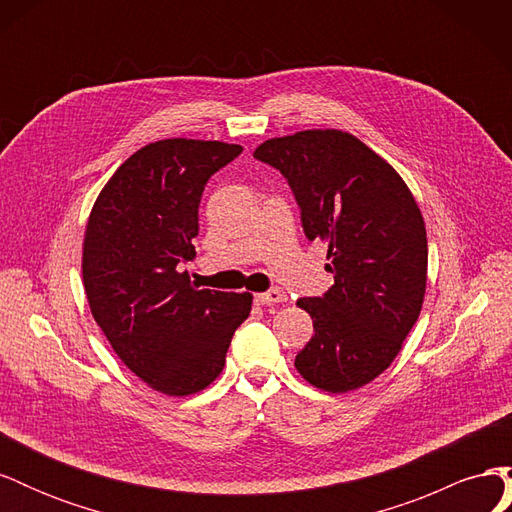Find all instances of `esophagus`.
Wrapping results in <instances>:
<instances>
[{
    "mask_svg": "<svg viewBox=\"0 0 512 512\" xmlns=\"http://www.w3.org/2000/svg\"><path fill=\"white\" fill-rule=\"evenodd\" d=\"M256 305H275V303H284L288 301V294L280 288H271L269 292H260L254 297Z\"/></svg>",
    "mask_w": 512,
    "mask_h": 512,
    "instance_id": "1",
    "label": "esophagus"
}]
</instances>
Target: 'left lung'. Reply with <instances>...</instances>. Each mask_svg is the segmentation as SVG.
<instances>
[{"instance_id": "left-lung-1", "label": "left lung", "mask_w": 512, "mask_h": 512, "mask_svg": "<svg viewBox=\"0 0 512 512\" xmlns=\"http://www.w3.org/2000/svg\"><path fill=\"white\" fill-rule=\"evenodd\" d=\"M254 158L286 177L305 237L329 245L335 284L322 297L297 301L314 320V337L294 367L316 389H359L393 363L421 314V209L397 170L342 130L269 138Z\"/></svg>"}]
</instances>
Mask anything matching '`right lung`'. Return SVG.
<instances>
[{
  "instance_id": "add662e5",
  "label": "right lung",
  "mask_w": 512,
  "mask_h": 512,
  "mask_svg": "<svg viewBox=\"0 0 512 512\" xmlns=\"http://www.w3.org/2000/svg\"><path fill=\"white\" fill-rule=\"evenodd\" d=\"M243 151L220 141L145 145L108 179L89 213L83 284L98 327L134 374L170 397L207 389L250 316V292L198 290L181 262L196 256L207 181Z\"/></svg>"
}]
</instances>
